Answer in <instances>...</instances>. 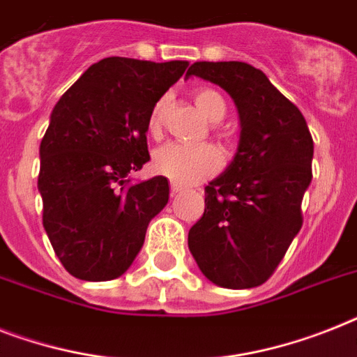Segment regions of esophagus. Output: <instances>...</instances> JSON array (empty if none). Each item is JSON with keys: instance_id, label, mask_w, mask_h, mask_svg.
Returning <instances> with one entry per match:
<instances>
[{"instance_id": "34e87169", "label": "esophagus", "mask_w": 357, "mask_h": 357, "mask_svg": "<svg viewBox=\"0 0 357 357\" xmlns=\"http://www.w3.org/2000/svg\"><path fill=\"white\" fill-rule=\"evenodd\" d=\"M181 190H183V185L176 183V181H170V194H172V196L179 194V192H181Z\"/></svg>"}]
</instances>
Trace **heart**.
<instances>
[{
	"mask_svg": "<svg viewBox=\"0 0 357 357\" xmlns=\"http://www.w3.org/2000/svg\"><path fill=\"white\" fill-rule=\"evenodd\" d=\"M194 104L213 123L222 121L227 112L225 98L213 88H198L192 93ZM165 112H167V97L155 100L146 119V128L150 135L158 137L163 128ZM224 158L213 144L199 146H183V144H165L153 153V169L161 176L172 179L179 185H190L194 181L205 179L220 170Z\"/></svg>",
	"mask_w": 357,
	"mask_h": 357,
	"instance_id": "1",
	"label": "heart"
}]
</instances>
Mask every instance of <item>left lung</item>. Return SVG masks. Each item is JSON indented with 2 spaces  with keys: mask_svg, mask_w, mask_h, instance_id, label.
I'll return each instance as SVG.
<instances>
[{
  "mask_svg": "<svg viewBox=\"0 0 357 357\" xmlns=\"http://www.w3.org/2000/svg\"><path fill=\"white\" fill-rule=\"evenodd\" d=\"M218 84L240 113L233 163L205 187L204 216L188 231L202 273L222 288L260 286L303 227L314 139L303 113L245 62H196L187 77Z\"/></svg>",
  "mask_w": 357,
  "mask_h": 357,
  "instance_id": "left-lung-1",
  "label": "left lung"
}]
</instances>
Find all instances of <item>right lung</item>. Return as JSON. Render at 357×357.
<instances>
[{"label":"right lung","instance_id":"obj_1","mask_svg":"<svg viewBox=\"0 0 357 357\" xmlns=\"http://www.w3.org/2000/svg\"><path fill=\"white\" fill-rule=\"evenodd\" d=\"M188 62L109 56L60 97L40 144L38 190L54 253L80 280L117 279L169 202L163 176L132 183L150 159L146 119Z\"/></svg>","mask_w":357,"mask_h":357}]
</instances>
